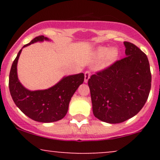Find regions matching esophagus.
Instances as JSON below:
<instances>
[{
  "label": "esophagus",
  "instance_id": "obj_1",
  "mask_svg": "<svg viewBox=\"0 0 160 160\" xmlns=\"http://www.w3.org/2000/svg\"><path fill=\"white\" fill-rule=\"evenodd\" d=\"M90 71H86L85 73H84V82H87L88 80H89V78H90Z\"/></svg>",
  "mask_w": 160,
  "mask_h": 160
}]
</instances>
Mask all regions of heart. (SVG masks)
I'll return each mask as SVG.
<instances>
[{"mask_svg": "<svg viewBox=\"0 0 160 160\" xmlns=\"http://www.w3.org/2000/svg\"><path fill=\"white\" fill-rule=\"evenodd\" d=\"M97 53H98V56L100 57H103L106 55V60L109 63L114 62L119 56L118 50L116 48L108 49V48H106V47H101L98 49Z\"/></svg>", "mask_w": 160, "mask_h": 160, "instance_id": "obj_1", "label": "heart"}]
</instances>
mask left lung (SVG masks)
<instances>
[{
    "mask_svg": "<svg viewBox=\"0 0 160 160\" xmlns=\"http://www.w3.org/2000/svg\"><path fill=\"white\" fill-rule=\"evenodd\" d=\"M125 58L97 71L88 80L94 116L108 123H120L136 115L148 100L151 73L146 54L125 41Z\"/></svg>",
    "mask_w": 160,
    "mask_h": 160,
    "instance_id": "obj_1",
    "label": "left lung"
}]
</instances>
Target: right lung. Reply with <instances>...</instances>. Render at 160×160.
I'll use <instances>...</instances> for the list:
<instances>
[{"label": "right lung", "mask_w": 160, "mask_h": 160, "mask_svg": "<svg viewBox=\"0 0 160 160\" xmlns=\"http://www.w3.org/2000/svg\"><path fill=\"white\" fill-rule=\"evenodd\" d=\"M48 40L40 35L36 37L23 47L38 41ZM22 49L12 62L9 78L10 95L16 105L32 120L41 122L60 120L67 113L69 102L79 86L83 82L84 74L65 77L61 81L45 90L30 91L20 83L17 77V62Z\"/></svg>", "instance_id": "1"}]
</instances>
